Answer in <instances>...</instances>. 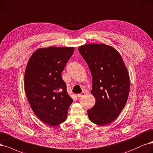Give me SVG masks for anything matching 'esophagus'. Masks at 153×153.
<instances>
[{"instance_id": "obj_1", "label": "esophagus", "mask_w": 153, "mask_h": 153, "mask_svg": "<svg viewBox=\"0 0 153 153\" xmlns=\"http://www.w3.org/2000/svg\"><path fill=\"white\" fill-rule=\"evenodd\" d=\"M85 94H86L85 92H82L81 93H80V94H77V97H81L85 95Z\"/></svg>"}]
</instances>
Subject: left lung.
Returning <instances> with one entry per match:
<instances>
[{
	"instance_id": "obj_1",
	"label": "left lung",
	"mask_w": 153,
	"mask_h": 153,
	"mask_svg": "<svg viewBox=\"0 0 153 153\" xmlns=\"http://www.w3.org/2000/svg\"><path fill=\"white\" fill-rule=\"evenodd\" d=\"M78 50L87 63L91 76L95 105L87 112L90 120L104 126L115 120L125 107L130 90L127 68L116 50L103 44H90Z\"/></svg>"
}]
</instances>
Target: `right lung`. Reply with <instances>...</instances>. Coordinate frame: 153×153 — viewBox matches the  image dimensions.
<instances>
[{
  "label": "right lung",
  "mask_w": 153,
  "mask_h": 153,
  "mask_svg": "<svg viewBox=\"0 0 153 153\" xmlns=\"http://www.w3.org/2000/svg\"><path fill=\"white\" fill-rule=\"evenodd\" d=\"M74 51L73 47L39 48L27 63L24 85L29 104L39 119L50 126L65 121L73 102L62 72Z\"/></svg>",
  "instance_id": "add662e5"
}]
</instances>
